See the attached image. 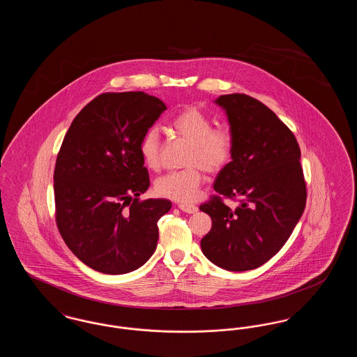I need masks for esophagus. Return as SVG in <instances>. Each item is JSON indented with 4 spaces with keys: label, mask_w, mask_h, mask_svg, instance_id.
Returning a JSON list of instances; mask_svg holds the SVG:
<instances>
[{
    "label": "esophagus",
    "mask_w": 357,
    "mask_h": 357,
    "mask_svg": "<svg viewBox=\"0 0 357 357\" xmlns=\"http://www.w3.org/2000/svg\"><path fill=\"white\" fill-rule=\"evenodd\" d=\"M178 207H179L183 213H187V214H194V213L198 211V207L194 206V204H178Z\"/></svg>",
    "instance_id": "obj_1"
}]
</instances>
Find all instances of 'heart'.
Here are the masks:
<instances>
[{"instance_id":"b5f03b06","label":"heart","mask_w":357,"mask_h":357,"mask_svg":"<svg viewBox=\"0 0 357 357\" xmlns=\"http://www.w3.org/2000/svg\"><path fill=\"white\" fill-rule=\"evenodd\" d=\"M172 130L191 144L186 158L185 170L171 171L155 182V192L163 198L188 204L198 198L204 185V171L217 174L223 170L233 155L234 137L230 128L225 126L213 127V120L195 105H187L172 120ZM160 135L151 127L139 143L143 163L150 170L160 167Z\"/></svg>"}]
</instances>
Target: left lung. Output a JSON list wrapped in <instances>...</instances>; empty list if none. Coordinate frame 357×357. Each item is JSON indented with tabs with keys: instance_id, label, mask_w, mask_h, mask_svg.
<instances>
[{
	"instance_id": "left-lung-1",
	"label": "left lung",
	"mask_w": 357,
	"mask_h": 357,
	"mask_svg": "<svg viewBox=\"0 0 357 357\" xmlns=\"http://www.w3.org/2000/svg\"><path fill=\"white\" fill-rule=\"evenodd\" d=\"M214 102L234 137L231 162L218 172L214 190L239 204L230 208L213 197L199 206L213 222L201 248L225 271H252L281 250L304 213L301 151L293 132L255 98L231 93Z\"/></svg>"
}]
</instances>
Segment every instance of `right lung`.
<instances>
[{"mask_svg":"<svg viewBox=\"0 0 357 357\" xmlns=\"http://www.w3.org/2000/svg\"><path fill=\"white\" fill-rule=\"evenodd\" d=\"M144 92L102 93L73 119L53 175L56 223L70 252L86 266L124 274L156 249L167 199L139 201L150 187L139 143L166 109Z\"/></svg>","mask_w":357,"mask_h":357,"instance_id":"right-lung-1","label":"right lung"}]
</instances>
